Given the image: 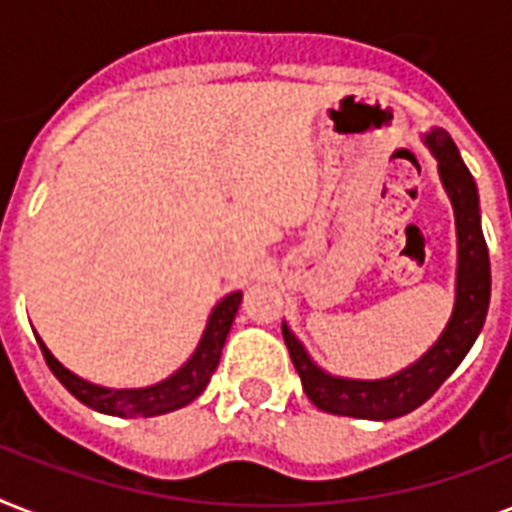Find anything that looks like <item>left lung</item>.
Instances as JSON below:
<instances>
[{
	"mask_svg": "<svg viewBox=\"0 0 512 512\" xmlns=\"http://www.w3.org/2000/svg\"><path fill=\"white\" fill-rule=\"evenodd\" d=\"M428 146L436 154L438 172H441L446 193L454 204V217H457L460 268H457V303H454L452 321L417 364L396 377L374 382L329 377L308 358L295 335L287 327H281L305 396L311 398L313 406H319L321 412L361 417V420H393V417L414 412L460 366L484 327L489 295H492V268H489V249L481 231L476 183L468 167L462 164L460 151L449 138V132L433 130L428 135Z\"/></svg>",
	"mask_w": 512,
	"mask_h": 512,
	"instance_id": "8db88e82",
	"label": "left lung"
}]
</instances>
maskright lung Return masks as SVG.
<instances>
[{
    "label": "right lung",
    "instance_id": "right-lung-1",
    "mask_svg": "<svg viewBox=\"0 0 512 512\" xmlns=\"http://www.w3.org/2000/svg\"><path fill=\"white\" fill-rule=\"evenodd\" d=\"M241 292H233L217 305L212 316H209L207 332L201 337L199 348L188 358V364L180 366V372H175L170 380L151 385V388L140 390H108L90 385V382L79 380L76 374H71L66 366H60L52 353L44 348V342L39 340L42 356L50 366V372L63 382V388L76 396L82 404H87L95 412L116 414V417H154V414L175 412L180 406L191 404L193 398L199 396L201 390L207 388L209 377L215 374L217 364H220V353H223L225 337L231 332L233 316L239 311Z\"/></svg>",
    "mask_w": 512,
    "mask_h": 512
}]
</instances>
